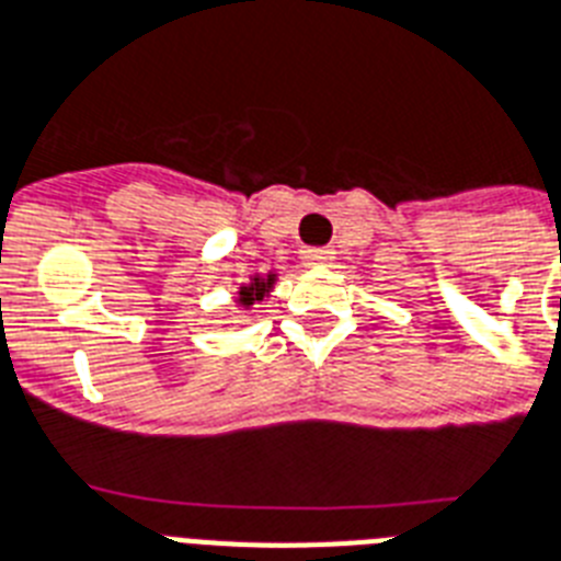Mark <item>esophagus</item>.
<instances>
[{
  "label": "esophagus",
  "mask_w": 561,
  "mask_h": 561,
  "mask_svg": "<svg viewBox=\"0 0 561 561\" xmlns=\"http://www.w3.org/2000/svg\"><path fill=\"white\" fill-rule=\"evenodd\" d=\"M305 265H331L334 262V250L331 248H308L302 250Z\"/></svg>",
  "instance_id": "obj_1"
}]
</instances>
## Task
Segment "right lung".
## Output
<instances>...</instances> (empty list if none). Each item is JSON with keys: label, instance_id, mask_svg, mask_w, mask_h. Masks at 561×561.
<instances>
[{"label": "right lung", "instance_id": "obj_1", "mask_svg": "<svg viewBox=\"0 0 561 561\" xmlns=\"http://www.w3.org/2000/svg\"><path fill=\"white\" fill-rule=\"evenodd\" d=\"M273 285H276V273L271 271L267 276L256 273V276H250L248 285H241L239 294H236V302H239L241 308H250L253 302H262V299L273 290Z\"/></svg>", "mask_w": 561, "mask_h": 561}]
</instances>
